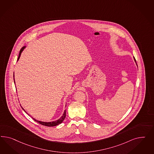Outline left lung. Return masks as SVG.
I'll use <instances>...</instances> for the list:
<instances>
[{
  "instance_id": "left-lung-1",
  "label": "left lung",
  "mask_w": 154,
  "mask_h": 154,
  "mask_svg": "<svg viewBox=\"0 0 154 154\" xmlns=\"http://www.w3.org/2000/svg\"><path fill=\"white\" fill-rule=\"evenodd\" d=\"M134 57V60L135 61V63H136V65L137 66V63H136V60H135V58H134V57Z\"/></svg>"
}]
</instances>
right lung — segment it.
Returning a JSON list of instances; mask_svg holds the SVG:
<instances>
[{
  "instance_id": "1",
  "label": "right lung",
  "mask_w": 154,
  "mask_h": 154,
  "mask_svg": "<svg viewBox=\"0 0 154 154\" xmlns=\"http://www.w3.org/2000/svg\"><path fill=\"white\" fill-rule=\"evenodd\" d=\"M25 47H26V46H23V47L20 50L17 61L19 60V59H20V56H21V53H22V52L23 51V50L25 48ZM14 84H15L14 73ZM20 106H21V104H20ZM21 107L22 109H23V111H25V112H26L27 114H28V113L26 112V111L23 109V107L22 106H21ZM28 115H29L28 114ZM29 116H30V115H29ZM65 116H66V110H65V111H64V113H63V115L60 117V119H59L58 120H57L56 121H51V122H45V121H39V120H37L35 119L34 118H33V117H32V119H33L34 121L37 122L39 124H41V125H44V126H56V125H58L60 124L61 123H62L63 121H64V119L65 118Z\"/></svg>"
}]
</instances>
